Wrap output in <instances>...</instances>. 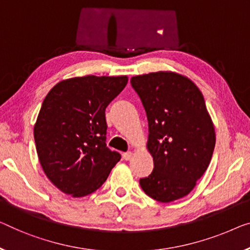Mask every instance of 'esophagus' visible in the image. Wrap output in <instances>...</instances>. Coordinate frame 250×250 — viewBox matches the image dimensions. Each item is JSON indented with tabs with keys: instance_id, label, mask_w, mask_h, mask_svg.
<instances>
[{
	"instance_id": "esophagus-1",
	"label": "esophagus",
	"mask_w": 250,
	"mask_h": 250,
	"mask_svg": "<svg viewBox=\"0 0 250 250\" xmlns=\"http://www.w3.org/2000/svg\"><path fill=\"white\" fill-rule=\"evenodd\" d=\"M122 157H124L125 161H130L132 157V152L131 151H126V152H124V155H122Z\"/></svg>"
}]
</instances>
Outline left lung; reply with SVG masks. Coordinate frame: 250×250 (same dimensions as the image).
<instances>
[{"mask_svg": "<svg viewBox=\"0 0 250 250\" xmlns=\"http://www.w3.org/2000/svg\"><path fill=\"white\" fill-rule=\"evenodd\" d=\"M130 82L146 110L147 148L154 158V170L140 178V186L158 202H173L188 195L207 170L215 145L213 124L189 78L157 72Z\"/></svg>", "mask_w": 250, "mask_h": 250, "instance_id": "left-lung-1", "label": "left lung"}]
</instances>
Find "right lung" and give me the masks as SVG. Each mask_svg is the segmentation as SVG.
I'll return each mask as SVG.
<instances>
[{
	"label": "right lung",
	"mask_w": 250,
	"mask_h": 250,
	"mask_svg": "<svg viewBox=\"0 0 250 250\" xmlns=\"http://www.w3.org/2000/svg\"><path fill=\"white\" fill-rule=\"evenodd\" d=\"M128 83L126 76L74 77L44 98L33 129L44 174L62 192H95L121 155L106 147L105 109Z\"/></svg>",
	"instance_id": "add662e5"
}]
</instances>
